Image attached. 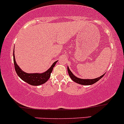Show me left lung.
Wrapping results in <instances>:
<instances>
[{
    "label": "left lung",
    "instance_id": "left-lung-1",
    "mask_svg": "<svg viewBox=\"0 0 124 124\" xmlns=\"http://www.w3.org/2000/svg\"><path fill=\"white\" fill-rule=\"evenodd\" d=\"M67 70L68 73H69V76H70V78L73 80L74 82H75L76 83H78V84H80L82 85H91L95 83L96 82H97L98 81H99L101 78H102V77L105 75L103 74L102 76H100L99 78H94V79H82V78H79L77 77H76L75 76L73 75V74L71 73V71H70V70L69 69V67H67Z\"/></svg>",
    "mask_w": 124,
    "mask_h": 124
}]
</instances>
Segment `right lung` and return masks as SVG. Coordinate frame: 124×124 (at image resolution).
Masks as SVG:
<instances>
[{"label": "right lung", "mask_w": 124, "mask_h": 124, "mask_svg": "<svg viewBox=\"0 0 124 124\" xmlns=\"http://www.w3.org/2000/svg\"><path fill=\"white\" fill-rule=\"evenodd\" d=\"M57 62H54L51 66V67L47 71L43 73H40V74H39V73H30H30H26L22 71L19 66L17 65L15 61V58L14 51V62L16 72L18 76L22 80L25 81V82L31 85H32V86H38V85H42V84L47 82L48 80L50 78L51 73L53 71V68L55 66V64L57 63Z\"/></svg>", "instance_id": "add662e5"}]
</instances>
